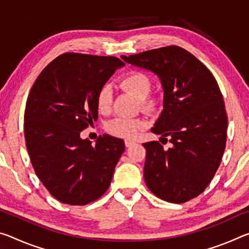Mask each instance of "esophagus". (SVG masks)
Returning <instances> with one entry per match:
<instances>
[{"label":"esophagus","instance_id":"34e87169","mask_svg":"<svg viewBox=\"0 0 249 249\" xmlns=\"http://www.w3.org/2000/svg\"><path fill=\"white\" fill-rule=\"evenodd\" d=\"M133 145H135V142H134V141H129V140H126L125 141V146H126V147H132Z\"/></svg>","mask_w":249,"mask_h":249}]
</instances>
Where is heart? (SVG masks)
<instances>
[{"mask_svg":"<svg viewBox=\"0 0 249 249\" xmlns=\"http://www.w3.org/2000/svg\"><path fill=\"white\" fill-rule=\"evenodd\" d=\"M120 85L122 89L127 90L140 101L141 107L144 110L151 112L156 108L157 101L148 95L152 89V81L147 74L140 71H133L121 78ZM96 102L98 108L102 112L109 109L110 103H112V89L108 84H104L98 90ZM143 121L139 118L116 117L108 122L106 129L109 134L116 137L133 139L143 128Z\"/></svg>","mask_w":249,"mask_h":249,"instance_id":"obj_1","label":"heart"}]
</instances>
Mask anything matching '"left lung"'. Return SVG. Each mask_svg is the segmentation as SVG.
<instances>
[{"label":"left lung","mask_w":249,"mask_h":249,"mask_svg":"<svg viewBox=\"0 0 249 249\" xmlns=\"http://www.w3.org/2000/svg\"><path fill=\"white\" fill-rule=\"evenodd\" d=\"M124 62L160 77L164 109L151 129L172 146L144 143V178L154 195L180 204L205 191L219 167L226 146L227 114L211 71L179 46L146 51Z\"/></svg>","instance_id":"8db88e82"}]
</instances>
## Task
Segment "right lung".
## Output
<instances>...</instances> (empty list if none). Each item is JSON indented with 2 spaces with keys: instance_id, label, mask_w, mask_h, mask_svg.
<instances>
[{
  "instance_id": "1",
  "label": "right lung",
  "mask_w": 249,
  "mask_h": 249,
  "mask_svg": "<svg viewBox=\"0 0 249 249\" xmlns=\"http://www.w3.org/2000/svg\"><path fill=\"white\" fill-rule=\"evenodd\" d=\"M124 63L115 56L65 53L31 89L24 113L26 148L35 174L61 203L86 205L107 191L125 151L103 135L95 146L80 134L97 120V93Z\"/></svg>"
}]
</instances>
